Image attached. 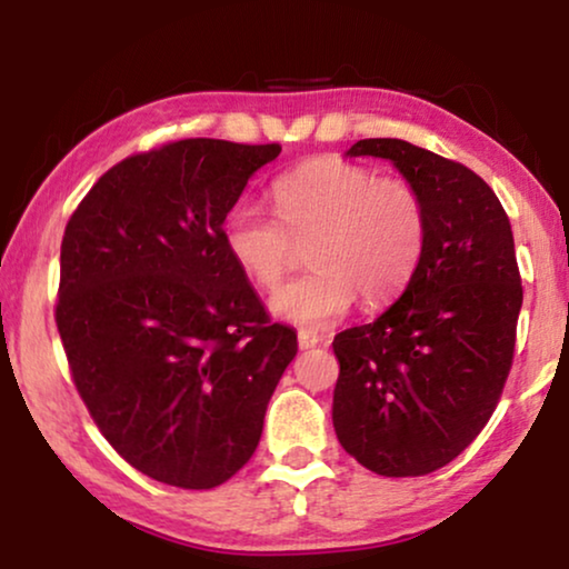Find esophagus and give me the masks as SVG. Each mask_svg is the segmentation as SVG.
I'll return each mask as SVG.
<instances>
[{
	"mask_svg": "<svg viewBox=\"0 0 569 569\" xmlns=\"http://www.w3.org/2000/svg\"><path fill=\"white\" fill-rule=\"evenodd\" d=\"M298 345H300V349H313V347H318L321 345V337H318L316 331H298Z\"/></svg>",
	"mask_w": 569,
	"mask_h": 569,
	"instance_id": "obj_1",
	"label": "esophagus"
}]
</instances>
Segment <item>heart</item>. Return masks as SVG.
Here are the masks:
<instances>
[{
  "label": "heart",
  "instance_id": "b5f03b06",
  "mask_svg": "<svg viewBox=\"0 0 569 569\" xmlns=\"http://www.w3.org/2000/svg\"><path fill=\"white\" fill-rule=\"evenodd\" d=\"M274 217L236 204L222 217V243L253 284L271 290L310 238L313 267L269 298L277 318L323 329L360 295L365 308L391 302L417 274L427 248V207L407 178L378 176L345 158H313L271 183Z\"/></svg>",
  "mask_w": 569,
  "mask_h": 569
}]
</instances>
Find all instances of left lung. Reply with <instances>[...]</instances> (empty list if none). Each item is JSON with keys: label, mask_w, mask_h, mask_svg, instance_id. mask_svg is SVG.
<instances>
[{"label": "left lung", "mask_w": 569, "mask_h": 569, "mask_svg": "<svg viewBox=\"0 0 569 569\" xmlns=\"http://www.w3.org/2000/svg\"><path fill=\"white\" fill-rule=\"evenodd\" d=\"M347 154L391 160L430 230L401 298L333 337V430L365 469L425 477L485 430L510 376L523 306L510 220L473 170L403 139H360Z\"/></svg>", "instance_id": "obj_1"}]
</instances>
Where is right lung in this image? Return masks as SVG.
<instances>
[{
	"mask_svg": "<svg viewBox=\"0 0 569 569\" xmlns=\"http://www.w3.org/2000/svg\"><path fill=\"white\" fill-rule=\"evenodd\" d=\"M279 144L178 139L116 162L69 217L57 329L92 422L162 485L243 469L298 333L271 323L222 217Z\"/></svg>",
	"mask_w": 569,
	"mask_h": 569,
	"instance_id": "right-lung-1",
	"label": "right lung"
}]
</instances>
